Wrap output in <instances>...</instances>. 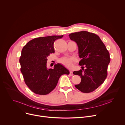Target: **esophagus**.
<instances>
[{
    "label": "esophagus",
    "mask_w": 125,
    "mask_h": 125,
    "mask_svg": "<svg viewBox=\"0 0 125 125\" xmlns=\"http://www.w3.org/2000/svg\"><path fill=\"white\" fill-rule=\"evenodd\" d=\"M70 75L71 76H73V72H72V71H70Z\"/></svg>",
    "instance_id": "1"
}]
</instances>
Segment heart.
Returning <instances> with one entry per match:
<instances>
[{
  "instance_id": "b5f03b06",
  "label": "heart",
  "mask_w": 125,
  "mask_h": 125,
  "mask_svg": "<svg viewBox=\"0 0 125 125\" xmlns=\"http://www.w3.org/2000/svg\"><path fill=\"white\" fill-rule=\"evenodd\" d=\"M59 62L66 68H70L72 66L73 59L71 58L63 57L60 59Z\"/></svg>"
}]
</instances>
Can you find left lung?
Masks as SVG:
<instances>
[{
  "label": "left lung",
  "mask_w": 125,
  "mask_h": 125,
  "mask_svg": "<svg viewBox=\"0 0 125 125\" xmlns=\"http://www.w3.org/2000/svg\"><path fill=\"white\" fill-rule=\"evenodd\" d=\"M69 36L77 44L79 56L82 58L79 64L83 66L82 70L73 72L81 78V83L75 86L83 93H91L103 83L107 76L109 53L95 33L81 31L70 33Z\"/></svg>",
  "instance_id": "1"
}]
</instances>
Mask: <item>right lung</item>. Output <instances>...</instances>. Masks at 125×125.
<instances>
[{"label": "right lung", "mask_w": 125, "mask_h": 125, "mask_svg": "<svg viewBox=\"0 0 125 125\" xmlns=\"http://www.w3.org/2000/svg\"><path fill=\"white\" fill-rule=\"evenodd\" d=\"M63 35H51L35 38L23 48L20 58L21 72L25 82L34 93L46 95L52 91L63 74L69 75V71L58 63L54 68L48 69L47 57L54 53V42Z\"/></svg>", "instance_id": "right-lung-1"}]
</instances>
